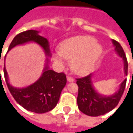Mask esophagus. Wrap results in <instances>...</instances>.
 Returning <instances> with one entry per match:
<instances>
[{"label": "esophagus", "instance_id": "esophagus-1", "mask_svg": "<svg viewBox=\"0 0 133 133\" xmlns=\"http://www.w3.org/2000/svg\"><path fill=\"white\" fill-rule=\"evenodd\" d=\"M67 80H68V82H74V78H72L71 76H67Z\"/></svg>", "mask_w": 133, "mask_h": 133}]
</instances>
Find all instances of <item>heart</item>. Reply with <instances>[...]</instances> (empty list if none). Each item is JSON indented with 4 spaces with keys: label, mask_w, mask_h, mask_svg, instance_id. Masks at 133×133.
Wrapping results in <instances>:
<instances>
[{
    "label": "heart",
    "mask_w": 133,
    "mask_h": 133,
    "mask_svg": "<svg viewBox=\"0 0 133 133\" xmlns=\"http://www.w3.org/2000/svg\"><path fill=\"white\" fill-rule=\"evenodd\" d=\"M60 51L54 55V59L63 67L66 60H72L73 70L78 74H87L94 68L103 52V48L89 36H76L63 41L59 45Z\"/></svg>",
    "instance_id": "1"
}]
</instances>
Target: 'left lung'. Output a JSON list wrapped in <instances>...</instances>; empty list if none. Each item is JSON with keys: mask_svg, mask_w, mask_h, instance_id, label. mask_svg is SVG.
Instances as JSON below:
<instances>
[{"mask_svg": "<svg viewBox=\"0 0 133 133\" xmlns=\"http://www.w3.org/2000/svg\"><path fill=\"white\" fill-rule=\"evenodd\" d=\"M112 42L117 55L123 59L124 76H127L128 64L124 51L119 43L115 40H112ZM92 77V74L76 79V84L78 87L77 104L78 109L86 115L90 116H101L111 111L118 105L125 88L127 79L125 78L120 84L119 89L116 92L107 96L100 94L95 90L93 87Z\"/></svg>", "mask_w": 133, "mask_h": 133, "instance_id": "left-lung-1", "label": "left lung"}]
</instances>
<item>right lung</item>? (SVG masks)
I'll use <instances>...</instances> for the list:
<instances>
[{
	"label": "right lung",
	"mask_w": 133,
	"mask_h": 133,
	"mask_svg": "<svg viewBox=\"0 0 133 133\" xmlns=\"http://www.w3.org/2000/svg\"><path fill=\"white\" fill-rule=\"evenodd\" d=\"M29 42L38 44L46 55V65L40 78L26 87L17 88L10 84L6 67L3 70L4 76L10 92L19 104L29 111L44 114L50 111L57 105L61 92L66 84V76L64 73H57L49 69V43L46 38L39 35V31L29 30L17 35L10 44L8 51L16 46Z\"/></svg>",
	"instance_id": "add662e5"
}]
</instances>
